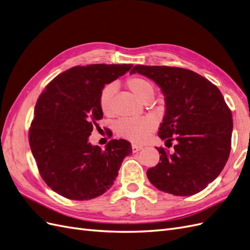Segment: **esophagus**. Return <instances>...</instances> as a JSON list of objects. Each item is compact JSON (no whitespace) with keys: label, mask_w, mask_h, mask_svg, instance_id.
<instances>
[{"label":"esophagus","mask_w":250,"mask_h":250,"mask_svg":"<svg viewBox=\"0 0 250 250\" xmlns=\"http://www.w3.org/2000/svg\"><path fill=\"white\" fill-rule=\"evenodd\" d=\"M141 149H143L142 146H139V145H132V152L135 153L138 152V151H140Z\"/></svg>","instance_id":"obj_1"}]
</instances>
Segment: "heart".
Segmentation results:
<instances>
[{
    "instance_id": "heart-1",
    "label": "heart",
    "mask_w": 250,
    "mask_h": 250,
    "mask_svg": "<svg viewBox=\"0 0 250 250\" xmlns=\"http://www.w3.org/2000/svg\"><path fill=\"white\" fill-rule=\"evenodd\" d=\"M126 85L139 100L145 102L153 97L154 88L152 83L143 77H130L126 80ZM113 83L105 85L99 96V106L103 115L108 116L112 111V97L116 93ZM155 123L149 118H124L118 121L117 133L133 143H141L154 129Z\"/></svg>"
}]
</instances>
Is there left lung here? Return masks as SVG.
<instances>
[{"instance_id":"1","label":"left lung","mask_w":250,"mask_h":250,"mask_svg":"<svg viewBox=\"0 0 250 250\" xmlns=\"http://www.w3.org/2000/svg\"><path fill=\"white\" fill-rule=\"evenodd\" d=\"M139 73L162 88L166 113L158 137L175 142L172 152L163 147L160 163L147 177L158 190L191 196L218 177L231 146V111L219 88L193 71L175 66L134 65ZM169 148V147H168Z\"/></svg>"}]
</instances>
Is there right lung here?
<instances>
[{"label": "right lung", "mask_w": 250, "mask_h": 250, "mask_svg": "<svg viewBox=\"0 0 250 250\" xmlns=\"http://www.w3.org/2000/svg\"><path fill=\"white\" fill-rule=\"evenodd\" d=\"M132 64H88L71 67L53 79L37 99L29 143L44 183L67 199L88 200L106 192L124 157L126 140H110L104 150L88 137L103 118L99 96L105 84Z\"/></svg>", "instance_id": "obj_1"}]
</instances>
